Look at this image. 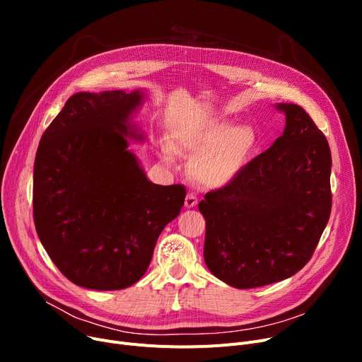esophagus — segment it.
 <instances>
[{
	"instance_id": "obj_1",
	"label": "esophagus",
	"mask_w": 362,
	"mask_h": 362,
	"mask_svg": "<svg viewBox=\"0 0 362 362\" xmlns=\"http://www.w3.org/2000/svg\"><path fill=\"white\" fill-rule=\"evenodd\" d=\"M197 204H198V198H197V195H195V194H192V192H189V194L186 195L185 205H186L187 208H192V206H195Z\"/></svg>"
}]
</instances>
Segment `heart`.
Here are the masks:
<instances>
[{"instance_id":"1","label":"heart","mask_w":362,"mask_h":362,"mask_svg":"<svg viewBox=\"0 0 362 362\" xmlns=\"http://www.w3.org/2000/svg\"><path fill=\"white\" fill-rule=\"evenodd\" d=\"M257 144L251 127L229 123H208L182 132L176 139L179 149L195 152L191 163L194 179L210 187L232 182L248 163ZM163 158L170 161L171 149L163 146Z\"/></svg>"}]
</instances>
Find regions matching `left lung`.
Segmentation results:
<instances>
[{
	"label": "left lung",
	"mask_w": 362,
	"mask_h": 362,
	"mask_svg": "<svg viewBox=\"0 0 362 362\" xmlns=\"http://www.w3.org/2000/svg\"><path fill=\"white\" fill-rule=\"evenodd\" d=\"M277 108L286 116L283 135L198 205L206 226V267L238 289L298 273L330 218L329 142L302 107Z\"/></svg>",
	"instance_id": "left-lung-1"
}]
</instances>
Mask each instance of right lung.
I'll use <instances>...</instances> for the list:
<instances>
[{"instance_id": "1", "label": "right lung", "mask_w": 362, "mask_h": 362, "mask_svg": "<svg viewBox=\"0 0 362 362\" xmlns=\"http://www.w3.org/2000/svg\"><path fill=\"white\" fill-rule=\"evenodd\" d=\"M142 93L79 92L44 132L33 167V221L52 262L78 286L117 291L146 272L185 202L183 185L151 183L126 136Z\"/></svg>"}]
</instances>
